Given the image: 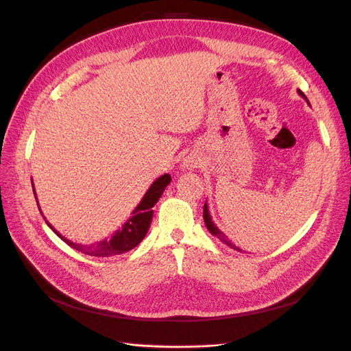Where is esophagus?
<instances>
[{
  "label": "esophagus",
  "mask_w": 351,
  "mask_h": 351,
  "mask_svg": "<svg viewBox=\"0 0 351 351\" xmlns=\"http://www.w3.org/2000/svg\"><path fill=\"white\" fill-rule=\"evenodd\" d=\"M200 164H202V162H200V156H199L197 154L192 152V154H189L187 156L183 158L182 167L186 168V169H193V168L200 167Z\"/></svg>",
  "instance_id": "esophagus-1"
}]
</instances>
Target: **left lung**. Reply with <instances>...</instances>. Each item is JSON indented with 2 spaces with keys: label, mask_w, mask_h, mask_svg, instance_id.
Masks as SVG:
<instances>
[{
  "label": "left lung",
  "mask_w": 351,
  "mask_h": 351,
  "mask_svg": "<svg viewBox=\"0 0 351 351\" xmlns=\"http://www.w3.org/2000/svg\"><path fill=\"white\" fill-rule=\"evenodd\" d=\"M297 92H299V95H300V97H303L304 99H306V102L307 104H309V101H307V98H306V95L302 92V90H297ZM311 105V104H309ZM204 219H205V224H206V228L209 230V232H210V234L212 236H215V237H218L222 243H224V244H227V246L228 247H231V249H234V250H237V252H241V253H244V250H241L240 247H237L236 246V244L234 243H232L226 234H224V232H222L217 226H215V222L214 221H212V218H210V214H209V208H208V204H206V202H205V206H204Z\"/></svg>",
  "instance_id": "1"
}]
</instances>
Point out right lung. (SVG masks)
I'll list each match as a JSON object with an SVG mask.
<instances>
[{"mask_svg":"<svg viewBox=\"0 0 351 351\" xmlns=\"http://www.w3.org/2000/svg\"><path fill=\"white\" fill-rule=\"evenodd\" d=\"M169 182H171V176L169 174H164L159 178H156L155 182L151 184V187L147 189V192L142 197L141 204L137 205L134 208V210L132 212V217L124 222L123 227L120 230H117L114 234H111L110 239H105V240L98 241L95 244L73 243L71 240L66 239L64 236H61L60 232L54 227H52L48 221H47V224L62 241H66L70 247L76 249L84 254H89V256L111 258V256H115V254L125 253V252L134 249L147 234V230H149V227H151L152 217H154L152 208L155 206L159 197H161V195L164 193V190L169 184ZM32 187H34V180H32ZM34 193L36 197L35 187H34ZM38 206H39V204H38Z\"/></svg>","mask_w":351,"mask_h":351,"instance_id":"obj_1","label":"right lung"}]
</instances>
